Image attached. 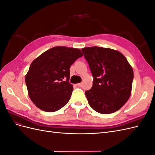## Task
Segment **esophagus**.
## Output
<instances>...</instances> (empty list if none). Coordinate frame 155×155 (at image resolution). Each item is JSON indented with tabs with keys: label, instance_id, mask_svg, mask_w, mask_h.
<instances>
[{
	"label": "esophagus",
	"instance_id": "obj_1",
	"mask_svg": "<svg viewBox=\"0 0 155 155\" xmlns=\"http://www.w3.org/2000/svg\"><path fill=\"white\" fill-rule=\"evenodd\" d=\"M76 85H77V87H81L82 86V83H78V84H76Z\"/></svg>",
	"mask_w": 155,
	"mask_h": 155
}]
</instances>
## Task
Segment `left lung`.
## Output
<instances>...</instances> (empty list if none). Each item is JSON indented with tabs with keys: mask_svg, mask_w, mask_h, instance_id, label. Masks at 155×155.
<instances>
[{
	"mask_svg": "<svg viewBox=\"0 0 155 155\" xmlns=\"http://www.w3.org/2000/svg\"><path fill=\"white\" fill-rule=\"evenodd\" d=\"M81 51L94 78L92 88L85 92L89 105L100 114L118 110L130 96L132 67L122 54L113 49L92 46Z\"/></svg>",
	"mask_w": 155,
	"mask_h": 155,
	"instance_id": "obj_1",
	"label": "left lung"
}]
</instances>
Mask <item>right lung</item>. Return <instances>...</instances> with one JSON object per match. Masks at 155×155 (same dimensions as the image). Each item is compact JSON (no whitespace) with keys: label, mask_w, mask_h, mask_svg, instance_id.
Returning a JSON list of instances; mask_svg holds the SVG:
<instances>
[{"label":"right lung","mask_w":155,"mask_h":155,"mask_svg":"<svg viewBox=\"0 0 155 155\" xmlns=\"http://www.w3.org/2000/svg\"><path fill=\"white\" fill-rule=\"evenodd\" d=\"M83 56L80 50L55 46L33 61L25 81L32 102L45 112H55L68 102L73 86L68 81L70 68Z\"/></svg>","instance_id":"obj_1"}]
</instances>
